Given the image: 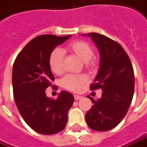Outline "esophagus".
Listing matches in <instances>:
<instances>
[{"label": "esophagus", "mask_w": 147, "mask_h": 147, "mask_svg": "<svg viewBox=\"0 0 147 147\" xmlns=\"http://www.w3.org/2000/svg\"><path fill=\"white\" fill-rule=\"evenodd\" d=\"M74 98H75L76 101H78L80 99L82 98V97L81 96H79V95H74Z\"/></svg>", "instance_id": "1"}]
</instances>
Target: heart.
Instances as JSON below:
<instances>
[{
	"label": "heart",
	"mask_w": 147,
	"mask_h": 147,
	"mask_svg": "<svg viewBox=\"0 0 147 147\" xmlns=\"http://www.w3.org/2000/svg\"><path fill=\"white\" fill-rule=\"evenodd\" d=\"M65 51L80 58L84 63V66L87 68H96L97 62L93 58L94 49L88 42L81 40L71 41L66 45ZM63 52L59 49H55L50 53L49 57V66L53 74L60 75L63 72ZM88 82L89 77L86 75L69 74L61 80V85L64 89L70 91L79 92L82 89L84 84Z\"/></svg>",
	"instance_id": "obj_1"
}]
</instances>
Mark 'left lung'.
I'll return each mask as SVG.
<instances>
[{"label":"left lung","mask_w":147,"mask_h":147,"mask_svg":"<svg viewBox=\"0 0 147 147\" xmlns=\"http://www.w3.org/2000/svg\"><path fill=\"white\" fill-rule=\"evenodd\" d=\"M86 35V34H85ZM87 36V35H86ZM100 53V67L91 90L102 89L101 98L85 114L91 129L108 131L114 129L127 114L134 92V72L130 58L115 40L99 33H88Z\"/></svg>","instance_id":"left-lung-1"}]
</instances>
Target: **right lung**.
Instances as JSON below:
<instances>
[{"instance_id":"1","label":"right lung","mask_w":147,"mask_h":147,"mask_svg":"<svg viewBox=\"0 0 147 147\" xmlns=\"http://www.w3.org/2000/svg\"><path fill=\"white\" fill-rule=\"evenodd\" d=\"M71 36L41 35L32 39L18 53L13 65L14 102L24 121L39 134L52 135L63 130L74 97L62 91L57 99L47 98L45 89L54 76L49 57L54 48Z\"/></svg>"}]
</instances>
